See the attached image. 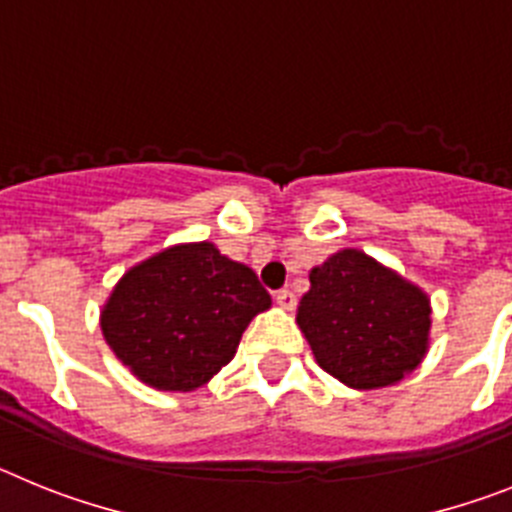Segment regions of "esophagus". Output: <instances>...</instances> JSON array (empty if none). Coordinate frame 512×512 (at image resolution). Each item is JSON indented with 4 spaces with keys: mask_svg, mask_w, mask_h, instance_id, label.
Listing matches in <instances>:
<instances>
[{
    "mask_svg": "<svg viewBox=\"0 0 512 512\" xmlns=\"http://www.w3.org/2000/svg\"><path fill=\"white\" fill-rule=\"evenodd\" d=\"M274 300H277V305L284 307V310H295L297 305V297L292 289H279L277 295H274Z\"/></svg>",
    "mask_w": 512,
    "mask_h": 512,
    "instance_id": "34e87169",
    "label": "esophagus"
}]
</instances>
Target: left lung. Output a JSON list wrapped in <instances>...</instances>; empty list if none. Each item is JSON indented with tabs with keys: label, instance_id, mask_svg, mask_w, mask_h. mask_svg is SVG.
Listing matches in <instances>:
<instances>
[{
	"label": "left lung",
	"instance_id": "left-lung-1",
	"mask_svg": "<svg viewBox=\"0 0 512 512\" xmlns=\"http://www.w3.org/2000/svg\"><path fill=\"white\" fill-rule=\"evenodd\" d=\"M297 323L330 377L377 390L400 382L425 356L431 302L395 271L346 248L310 271Z\"/></svg>",
	"mask_w": 512,
	"mask_h": 512
}]
</instances>
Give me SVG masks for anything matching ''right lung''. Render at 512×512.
<instances>
[{
    "label": "right lung",
    "mask_w": 512,
    "mask_h": 512,
    "mask_svg": "<svg viewBox=\"0 0 512 512\" xmlns=\"http://www.w3.org/2000/svg\"><path fill=\"white\" fill-rule=\"evenodd\" d=\"M269 305L253 269L212 243H189L133 266L117 282L102 310V333L140 382L189 392L233 359L246 325Z\"/></svg>",
    "instance_id": "right-lung-1"
}]
</instances>
